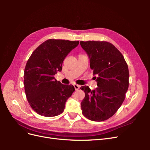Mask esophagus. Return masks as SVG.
<instances>
[{"instance_id":"obj_1","label":"esophagus","mask_w":150,"mask_h":150,"mask_svg":"<svg viewBox=\"0 0 150 150\" xmlns=\"http://www.w3.org/2000/svg\"><path fill=\"white\" fill-rule=\"evenodd\" d=\"M74 87L75 88V90H78L80 88V86L78 84H74Z\"/></svg>"}]
</instances>
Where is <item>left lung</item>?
<instances>
[{"label":"left lung","instance_id":"1","mask_svg":"<svg viewBox=\"0 0 150 150\" xmlns=\"http://www.w3.org/2000/svg\"><path fill=\"white\" fill-rule=\"evenodd\" d=\"M87 53L90 67L97 76L98 87L91 90L81 86L85 97L81 103L83 115L94 121H103L112 116L125 99L129 86V70L122 54L106 41H81Z\"/></svg>","mask_w":150,"mask_h":150}]
</instances>
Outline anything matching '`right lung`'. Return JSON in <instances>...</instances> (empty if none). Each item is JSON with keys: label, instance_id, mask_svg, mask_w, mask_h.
I'll return each instance as SVG.
<instances>
[{"label": "right lung", "instance_id": "add662e5", "mask_svg": "<svg viewBox=\"0 0 150 150\" xmlns=\"http://www.w3.org/2000/svg\"><path fill=\"white\" fill-rule=\"evenodd\" d=\"M79 41L49 39L31 54L24 69V83L27 99L39 115L52 117L64 111L67 99L75 89L64 85L54 75L61 72L62 62Z\"/></svg>", "mask_w": 150, "mask_h": 150}]
</instances>
